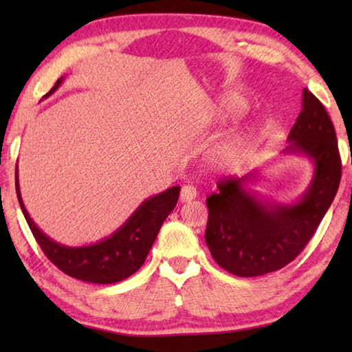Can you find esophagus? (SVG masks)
<instances>
[{
	"instance_id": "34e87169",
	"label": "esophagus",
	"mask_w": 352,
	"mask_h": 352,
	"mask_svg": "<svg viewBox=\"0 0 352 352\" xmlns=\"http://www.w3.org/2000/svg\"><path fill=\"white\" fill-rule=\"evenodd\" d=\"M197 197V189L194 186H190V184H186V186L182 188V192H180V200L183 201H190Z\"/></svg>"
}]
</instances>
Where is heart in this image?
Returning <instances> with one entry per match:
<instances>
[{"label": "heart", "instance_id": "obj_1", "mask_svg": "<svg viewBox=\"0 0 352 352\" xmlns=\"http://www.w3.org/2000/svg\"><path fill=\"white\" fill-rule=\"evenodd\" d=\"M228 111L231 115H237V113L242 111V105L239 102H233V100H228Z\"/></svg>", "mask_w": 352, "mask_h": 352}]
</instances>
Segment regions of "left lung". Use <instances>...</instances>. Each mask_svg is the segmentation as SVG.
Instances as JSON below:
<instances>
[{
    "instance_id": "obj_1",
    "label": "left lung",
    "mask_w": 352,
    "mask_h": 352,
    "mask_svg": "<svg viewBox=\"0 0 352 352\" xmlns=\"http://www.w3.org/2000/svg\"><path fill=\"white\" fill-rule=\"evenodd\" d=\"M287 155H302L314 164L305 194L292 204L259 197L250 184L258 170L217 183L206 199L205 241L214 261L236 276L276 272L294 261L311 241L336 197L342 177L336 129L323 104L302 90V110L287 136Z\"/></svg>"
}]
</instances>
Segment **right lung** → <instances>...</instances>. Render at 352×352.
Listing matches in <instances>:
<instances>
[{"mask_svg":"<svg viewBox=\"0 0 352 352\" xmlns=\"http://www.w3.org/2000/svg\"><path fill=\"white\" fill-rule=\"evenodd\" d=\"M62 82L63 77L56 82L43 99L51 96ZM15 189L29 228L46 258L68 276L94 284L119 283L133 275L144 264L160 228L175 208L180 194V186L166 189L164 192L142 201L132 216L105 239L91 245L68 247L50 239L28 214L20 192L19 166L15 169Z\"/></svg>","mask_w":352,"mask_h":352,"instance_id":"1","label":"right lung"}]
</instances>
